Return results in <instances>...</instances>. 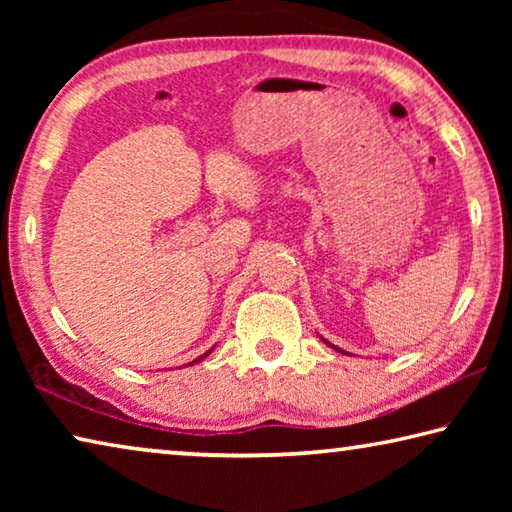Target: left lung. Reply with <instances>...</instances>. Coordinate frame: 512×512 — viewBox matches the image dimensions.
<instances>
[{
    "label": "left lung",
    "instance_id": "8db88e82",
    "mask_svg": "<svg viewBox=\"0 0 512 512\" xmlns=\"http://www.w3.org/2000/svg\"><path fill=\"white\" fill-rule=\"evenodd\" d=\"M323 341H325V339H323ZM325 343H327V341H325ZM327 345H332V343H327ZM332 348H334V350H339V352H343L341 348H336V345H332ZM343 354H345V352H343Z\"/></svg>",
    "mask_w": 512,
    "mask_h": 512
}]
</instances>
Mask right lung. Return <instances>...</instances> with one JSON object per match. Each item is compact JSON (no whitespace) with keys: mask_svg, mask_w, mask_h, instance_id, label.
Wrapping results in <instances>:
<instances>
[{"mask_svg":"<svg viewBox=\"0 0 512 512\" xmlns=\"http://www.w3.org/2000/svg\"><path fill=\"white\" fill-rule=\"evenodd\" d=\"M210 352H212V350H210ZM210 352H205V354H203V357H207V354H210ZM203 357H198V359H194V361H192V363H189V366H194V363H198V361H201V359H203Z\"/></svg>","mask_w":512,"mask_h":512,"instance_id":"right-lung-1","label":"right lung"}]
</instances>
